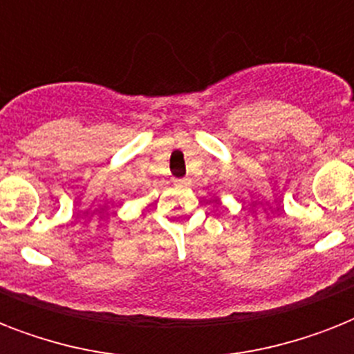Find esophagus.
I'll return each instance as SVG.
<instances>
[{
    "instance_id": "obj_1",
    "label": "esophagus",
    "mask_w": 354,
    "mask_h": 354,
    "mask_svg": "<svg viewBox=\"0 0 354 354\" xmlns=\"http://www.w3.org/2000/svg\"><path fill=\"white\" fill-rule=\"evenodd\" d=\"M174 183L180 185V187H187V185H191V180L189 178H180V180H174Z\"/></svg>"
}]
</instances>
